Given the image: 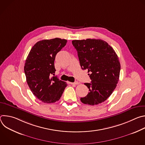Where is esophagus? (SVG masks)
<instances>
[{"instance_id": "34e87169", "label": "esophagus", "mask_w": 145, "mask_h": 145, "mask_svg": "<svg viewBox=\"0 0 145 145\" xmlns=\"http://www.w3.org/2000/svg\"><path fill=\"white\" fill-rule=\"evenodd\" d=\"M69 83L71 84H73V85H77V84H79V82L78 81H76V82H69Z\"/></svg>"}]
</instances>
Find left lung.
I'll use <instances>...</instances> for the list:
<instances>
[{"mask_svg":"<svg viewBox=\"0 0 145 145\" xmlns=\"http://www.w3.org/2000/svg\"><path fill=\"white\" fill-rule=\"evenodd\" d=\"M82 69L90 72L91 83L84 84L89 93L81 97L86 105H97L106 101L112 93L119 81L120 64L113 48L101 39L73 40Z\"/></svg>","mask_w":145,"mask_h":145,"instance_id":"left-lung-1","label":"left lung"}]
</instances>
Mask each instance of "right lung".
<instances>
[{"instance_id":"add662e5","label":"right lung","mask_w":145,"mask_h":145,"mask_svg":"<svg viewBox=\"0 0 145 145\" xmlns=\"http://www.w3.org/2000/svg\"><path fill=\"white\" fill-rule=\"evenodd\" d=\"M67 40L56 38L37 42L26 59L24 71L27 83L33 95L45 103L59 100L67 86L54 75L56 56L65 46Z\"/></svg>"}]
</instances>
